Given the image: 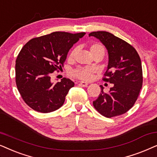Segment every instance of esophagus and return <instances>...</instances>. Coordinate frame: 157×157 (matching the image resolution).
Instances as JSON below:
<instances>
[{"label":"esophagus","mask_w":157,"mask_h":157,"mask_svg":"<svg viewBox=\"0 0 157 157\" xmlns=\"http://www.w3.org/2000/svg\"><path fill=\"white\" fill-rule=\"evenodd\" d=\"M79 85H80V86L82 87H87V85H88V83L86 82H83V81H81V82H79Z\"/></svg>","instance_id":"esophagus-1"}]
</instances>
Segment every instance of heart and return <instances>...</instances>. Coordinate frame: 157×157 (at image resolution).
<instances>
[{"instance_id": "b5f03b06", "label": "heart", "mask_w": 157, "mask_h": 157, "mask_svg": "<svg viewBox=\"0 0 157 157\" xmlns=\"http://www.w3.org/2000/svg\"><path fill=\"white\" fill-rule=\"evenodd\" d=\"M89 50L91 54L93 56H95V54H103L105 53V49L101 44L98 43H94L90 45ZM75 53V50H72L70 54V58L74 57V54ZM95 72V70L92 67H78L75 70H72L71 72V75L74 77H76L80 80L87 81L90 80L93 78V73Z\"/></svg>"}]
</instances>
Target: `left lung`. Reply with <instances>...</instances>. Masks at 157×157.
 <instances>
[{
    "instance_id": "1",
    "label": "left lung",
    "mask_w": 157,
    "mask_h": 157,
    "mask_svg": "<svg viewBox=\"0 0 157 157\" xmlns=\"http://www.w3.org/2000/svg\"><path fill=\"white\" fill-rule=\"evenodd\" d=\"M89 36L99 39L108 49L109 62L103 80L113 84L108 93L101 87L93 101L102 116L112 118L125 113L134 105L143 84L140 57L133 46L107 31H94Z\"/></svg>"
}]
</instances>
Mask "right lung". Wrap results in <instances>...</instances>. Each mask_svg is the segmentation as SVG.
Masks as SVG:
<instances>
[{
    "mask_svg": "<svg viewBox=\"0 0 157 157\" xmlns=\"http://www.w3.org/2000/svg\"><path fill=\"white\" fill-rule=\"evenodd\" d=\"M85 34L55 31L35 37L25 44L16 60V83L24 101L37 112L62 107L75 83L68 78L53 84L51 75L63 67L69 50Z\"/></svg>",
    "mask_w": 157,
    "mask_h": 157,
    "instance_id": "1",
    "label": "right lung"
}]
</instances>
